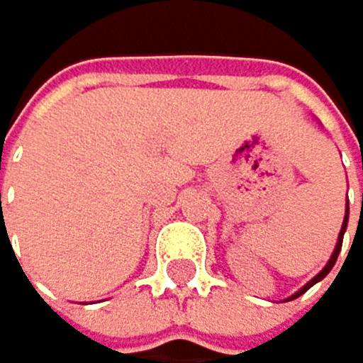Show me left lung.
Masks as SVG:
<instances>
[{
	"label": "left lung",
	"mask_w": 363,
	"mask_h": 363,
	"mask_svg": "<svg viewBox=\"0 0 363 363\" xmlns=\"http://www.w3.org/2000/svg\"><path fill=\"white\" fill-rule=\"evenodd\" d=\"M345 227H348V209H345V218H343V225H341V232H339V241H337V247H334V252H332V257H330V261H328V264H325V268L320 270V273L316 275V277H313L311 281H307V284L305 286H302L298 293H293V296L289 298V300H293V298H300L302 296V293H305L307 289H311L313 284H316V281H320L325 275H328L330 273V270L334 268V264H337V257H339V252H341V245H343V232H345Z\"/></svg>",
	"instance_id": "obj_1"
}]
</instances>
